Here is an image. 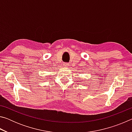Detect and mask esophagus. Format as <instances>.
Here are the masks:
<instances>
[{
	"label": "esophagus",
	"mask_w": 132,
	"mask_h": 132,
	"mask_svg": "<svg viewBox=\"0 0 132 132\" xmlns=\"http://www.w3.org/2000/svg\"><path fill=\"white\" fill-rule=\"evenodd\" d=\"M63 66L66 67V68H68V67L69 66V64L68 63H64Z\"/></svg>",
	"instance_id": "obj_1"
}]
</instances>
